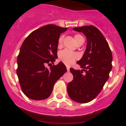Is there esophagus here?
Listing matches in <instances>:
<instances>
[{
    "instance_id": "34e87169",
    "label": "esophagus",
    "mask_w": 126,
    "mask_h": 126,
    "mask_svg": "<svg viewBox=\"0 0 126 126\" xmlns=\"http://www.w3.org/2000/svg\"><path fill=\"white\" fill-rule=\"evenodd\" d=\"M69 70H70V67H67V71H69Z\"/></svg>"
}]
</instances>
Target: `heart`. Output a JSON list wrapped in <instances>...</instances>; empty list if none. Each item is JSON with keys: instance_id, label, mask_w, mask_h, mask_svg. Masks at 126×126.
<instances>
[{"instance_id": "obj_1", "label": "heart", "mask_w": 126, "mask_h": 126, "mask_svg": "<svg viewBox=\"0 0 126 126\" xmlns=\"http://www.w3.org/2000/svg\"><path fill=\"white\" fill-rule=\"evenodd\" d=\"M74 38L77 44H79L81 42H84V38L79 34H76L74 36ZM62 41H63V36H61L58 40V46L60 47L62 45ZM78 57L79 56L77 53L70 52V51L67 50H64L59 53L60 60L64 64L68 65V66L72 65L78 59Z\"/></svg>"}]
</instances>
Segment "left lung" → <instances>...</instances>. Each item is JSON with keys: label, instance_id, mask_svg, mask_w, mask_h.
Returning <instances> with one entry per match:
<instances>
[{"label": "left lung", "instance_id": "1", "mask_svg": "<svg viewBox=\"0 0 126 126\" xmlns=\"http://www.w3.org/2000/svg\"><path fill=\"white\" fill-rule=\"evenodd\" d=\"M73 30L82 32L86 36L87 47L83 57L77 62L83 70L70 69L73 80L67 84V91L74 102L88 103L97 96L109 79L112 68V54L108 42L94 26Z\"/></svg>", "mask_w": 126, "mask_h": 126}]
</instances>
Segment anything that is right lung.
Masks as SVG:
<instances>
[{"label": "right lung", "instance_id": "obj_1", "mask_svg": "<svg viewBox=\"0 0 126 126\" xmlns=\"http://www.w3.org/2000/svg\"><path fill=\"white\" fill-rule=\"evenodd\" d=\"M67 30L48 24L33 31L23 42L17 56L16 72L22 91L29 98H47L55 82L67 72L62 62L49 69L46 67L57 58L58 40Z\"/></svg>", "mask_w": 126, "mask_h": 126}]
</instances>
